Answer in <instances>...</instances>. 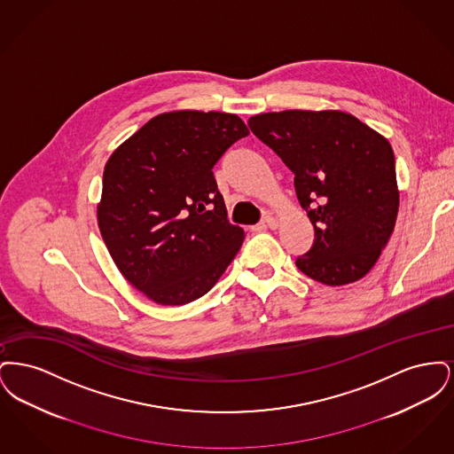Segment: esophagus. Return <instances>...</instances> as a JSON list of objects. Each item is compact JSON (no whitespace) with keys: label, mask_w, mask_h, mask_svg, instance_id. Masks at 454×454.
Wrapping results in <instances>:
<instances>
[{"label":"esophagus","mask_w":454,"mask_h":454,"mask_svg":"<svg viewBox=\"0 0 454 454\" xmlns=\"http://www.w3.org/2000/svg\"><path fill=\"white\" fill-rule=\"evenodd\" d=\"M263 224H265L267 228H272V230H274V228H278V226H279V221H278L276 217L269 215V216L263 217Z\"/></svg>","instance_id":"obj_1"}]
</instances>
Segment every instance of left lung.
I'll list each match as a JSON object with an SVG mask.
<instances>
[{
  "label": "left lung",
  "instance_id": "8db88e82",
  "mask_svg": "<svg viewBox=\"0 0 454 454\" xmlns=\"http://www.w3.org/2000/svg\"><path fill=\"white\" fill-rule=\"evenodd\" d=\"M252 132L294 173L315 243L296 267L315 281H359L387 247L398 215L388 139L340 110H284L248 119Z\"/></svg>",
  "mask_w": 454,
  "mask_h": 454
}]
</instances>
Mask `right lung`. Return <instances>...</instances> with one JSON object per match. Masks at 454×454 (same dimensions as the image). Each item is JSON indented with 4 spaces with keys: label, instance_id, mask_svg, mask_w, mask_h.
I'll use <instances>...</instances> for the list:
<instances>
[{
    "label": "right lung",
    "instance_id": "1",
    "mask_svg": "<svg viewBox=\"0 0 454 454\" xmlns=\"http://www.w3.org/2000/svg\"><path fill=\"white\" fill-rule=\"evenodd\" d=\"M245 136L235 114L175 110L110 154L98 228L121 274L152 301H194L235 259L245 231L228 221L213 167Z\"/></svg>",
    "mask_w": 454,
    "mask_h": 454
}]
</instances>
